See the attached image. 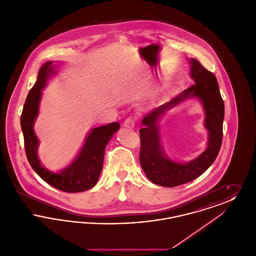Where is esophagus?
Here are the masks:
<instances>
[{
    "label": "esophagus",
    "instance_id": "34e87169",
    "mask_svg": "<svg viewBox=\"0 0 256 256\" xmlns=\"http://www.w3.org/2000/svg\"><path fill=\"white\" fill-rule=\"evenodd\" d=\"M134 124H135L134 119H132V118H128L122 124V126L126 128H134Z\"/></svg>",
    "mask_w": 256,
    "mask_h": 256
}]
</instances>
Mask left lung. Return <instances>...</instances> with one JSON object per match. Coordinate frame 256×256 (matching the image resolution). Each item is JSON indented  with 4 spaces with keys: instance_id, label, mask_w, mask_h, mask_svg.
<instances>
[{
    "instance_id": "8db88e82",
    "label": "left lung",
    "mask_w": 256,
    "mask_h": 256,
    "mask_svg": "<svg viewBox=\"0 0 256 256\" xmlns=\"http://www.w3.org/2000/svg\"><path fill=\"white\" fill-rule=\"evenodd\" d=\"M190 78L195 82L158 108L148 113L142 120L140 164L146 178L154 184L174 187L190 182L202 174L218 156L222 140L224 117V100L215 76L195 58H189ZM188 98H196L205 110V127L208 132L207 148L198 157L188 162H178L170 159L160 143L158 122L162 115Z\"/></svg>"
}]
</instances>
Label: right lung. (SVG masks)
Masks as SVG:
<instances>
[{"label":"right lung","instance_id":"right-lung-1","mask_svg":"<svg viewBox=\"0 0 256 256\" xmlns=\"http://www.w3.org/2000/svg\"><path fill=\"white\" fill-rule=\"evenodd\" d=\"M52 61L45 62L38 71L36 84L30 90L21 115L26 158L37 174L50 186L68 193L84 192L95 186L102 169L104 150L113 134L120 128L118 122L92 128L86 137L80 152L65 168L54 172L46 169L38 158L39 140L34 132V122L39 114L42 90L56 74Z\"/></svg>","mask_w":256,"mask_h":256}]
</instances>
